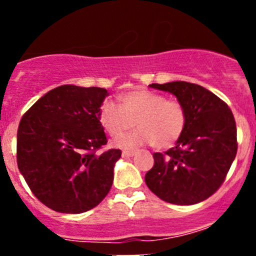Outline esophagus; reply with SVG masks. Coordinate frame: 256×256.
<instances>
[{
  "label": "esophagus",
  "instance_id": "obj_1",
  "mask_svg": "<svg viewBox=\"0 0 256 256\" xmlns=\"http://www.w3.org/2000/svg\"><path fill=\"white\" fill-rule=\"evenodd\" d=\"M135 154L136 151H134V150H125V151H122V157H132Z\"/></svg>",
  "mask_w": 256,
  "mask_h": 256
}]
</instances>
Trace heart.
Returning a JSON list of instances; mask_svg holds the SVG:
<instances>
[{
	"label": "heart",
	"mask_w": 256,
	"mask_h": 256,
	"mask_svg": "<svg viewBox=\"0 0 256 256\" xmlns=\"http://www.w3.org/2000/svg\"><path fill=\"white\" fill-rule=\"evenodd\" d=\"M99 122L110 136L128 130L135 121L134 132L112 141L120 148H135L154 144L157 148H168L182 136L187 114L178 100L166 99L164 94L147 89H136L118 96V104L105 100L99 109Z\"/></svg>",
	"instance_id": "1"
}]
</instances>
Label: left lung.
I'll return each instance as SVG.
<instances>
[{"mask_svg": "<svg viewBox=\"0 0 256 256\" xmlns=\"http://www.w3.org/2000/svg\"><path fill=\"white\" fill-rule=\"evenodd\" d=\"M183 104L187 124L176 146L154 154V164L144 176L147 187L167 203L190 206L210 197L222 186L236 156V125L232 110L198 84H151Z\"/></svg>", "mask_w": 256, "mask_h": 256, "instance_id": "8db88e82", "label": "left lung"}]
</instances>
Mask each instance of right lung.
<instances>
[{
  "instance_id": "add662e5",
  "label": "right lung",
  "mask_w": 256,
  "mask_h": 256,
  "mask_svg": "<svg viewBox=\"0 0 256 256\" xmlns=\"http://www.w3.org/2000/svg\"><path fill=\"white\" fill-rule=\"evenodd\" d=\"M104 88L62 85L30 108L17 131V164L33 194L48 208L78 214L109 193L120 150L106 144L99 109Z\"/></svg>"
}]
</instances>
